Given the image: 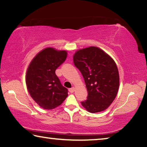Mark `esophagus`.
<instances>
[{"label": "esophagus", "instance_id": "34e87169", "mask_svg": "<svg viewBox=\"0 0 147 147\" xmlns=\"http://www.w3.org/2000/svg\"><path fill=\"white\" fill-rule=\"evenodd\" d=\"M74 89H75V88H74V87H73V88H70V89H69V92H70L71 93H74Z\"/></svg>", "mask_w": 147, "mask_h": 147}]
</instances>
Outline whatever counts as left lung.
Here are the masks:
<instances>
[{"label": "left lung", "instance_id": "8db88e82", "mask_svg": "<svg viewBox=\"0 0 147 147\" xmlns=\"http://www.w3.org/2000/svg\"><path fill=\"white\" fill-rule=\"evenodd\" d=\"M73 61L82 74L88 92V97L82 102V105L91 113L105 110L115 98L119 87L115 62L96 47L76 51Z\"/></svg>", "mask_w": 147, "mask_h": 147}]
</instances>
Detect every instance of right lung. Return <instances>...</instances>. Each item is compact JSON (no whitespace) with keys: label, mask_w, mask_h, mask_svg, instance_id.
Masks as SVG:
<instances>
[{"label":"right lung","mask_w":147,"mask_h":147,"mask_svg":"<svg viewBox=\"0 0 147 147\" xmlns=\"http://www.w3.org/2000/svg\"><path fill=\"white\" fill-rule=\"evenodd\" d=\"M67 51L46 48L37 54L27 69L26 84L32 98L39 106L52 109L68 96L67 89L56 76V69L65 61Z\"/></svg>","instance_id":"add662e5"}]
</instances>
